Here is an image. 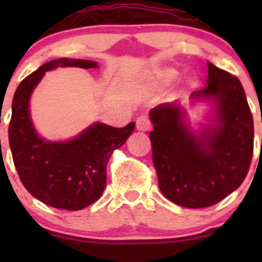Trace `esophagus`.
Wrapping results in <instances>:
<instances>
[{"label": "esophagus", "mask_w": 262, "mask_h": 262, "mask_svg": "<svg viewBox=\"0 0 262 262\" xmlns=\"http://www.w3.org/2000/svg\"><path fill=\"white\" fill-rule=\"evenodd\" d=\"M136 126H137V129H138V130L147 132V130H149L150 126H152V124H150L149 119H148L146 115H141V116H138V118H137Z\"/></svg>", "instance_id": "1"}]
</instances>
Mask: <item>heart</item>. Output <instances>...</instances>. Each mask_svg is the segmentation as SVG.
<instances>
[{
	"label": "heart",
	"mask_w": 262,
	"mask_h": 262,
	"mask_svg": "<svg viewBox=\"0 0 262 262\" xmlns=\"http://www.w3.org/2000/svg\"><path fill=\"white\" fill-rule=\"evenodd\" d=\"M175 76H176L175 71H165V72L162 73V77L166 78V80H172Z\"/></svg>",
	"instance_id": "obj_1"
}]
</instances>
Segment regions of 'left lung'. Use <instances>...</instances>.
Listing matches in <instances>:
<instances>
[{
  "label": "left lung",
  "instance_id": "obj_1",
  "mask_svg": "<svg viewBox=\"0 0 262 262\" xmlns=\"http://www.w3.org/2000/svg\"><path fill=\"white\" fill-rule=\"evenodd\" d=\"M208 68V86L192 92L191 99L215 100V126L195 137L176 102L149 113L158 186L168 200L186 208L212 207L228 196L244 182L253 155V119L242 83L212 63Z\"/></svg>",
  "mask_w": 262,
  "mask_h": 262
}]
</instances>
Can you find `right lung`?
Here are the masks:
<instances>
[{
	"mask_svg": "<svg viewBox=\"0 0 262 262\" xmlns=\"http://www.w3.org/2000/svg\"><path fill=\"white\" fill-rule=\"evenodd\" d=\"M57 67L94 68L84 59L50 60L24 78L15 91L9 142L12 160L25 189L49 207L81 210L96 202L106 185V166L113 152L125 143L134 123L113 128L97 123L64 143L39 138L29 114V99L46 71Z\"/></svg>",
	"mask_w": 262,
	"mask_h": 262,
	"instance_id": "obj_1",
	"label": "right lung"
}]
</instances>
